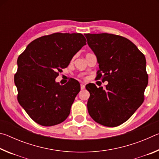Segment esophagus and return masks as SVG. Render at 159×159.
<instances>
[{
  "mask_svg": "<svg viewBox=\"0 0 159 159\" xmlns=\"http://www.w3.org/2000/svg\"><path fill=\"white\" fill-rule=\"evenodd\" d=\"M85 87V83H80V88H81V90H83V89H84Z\"/></svg>",
  "mask_w": 159,
  "mask_h": 159,
  "instance_id": "esophagus-1",
  "label": "esophagus"
}]
</instances>
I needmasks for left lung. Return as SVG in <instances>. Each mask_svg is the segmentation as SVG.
I'll use <instances>...</instances> for the list:
<instances>
[{
  "label": "left lung",
  "instance_id": "1",
  "mask_svg": "<svg viewBox=\"0 0 159 159\" xmlns=\"http://www.w3.org/2000/svg\"><path fill=\"white\" fill-rule=\"evenodd\" d=\"M99 64L98 79L106 88L86 85L90 93L87 107L91 118L107 127L128 120L144 101L148 84L146 59L130 40L110 34H85Z\"/></svg>",
  "mask_w": 159,
  "mask_h": 159
}]
</instances>
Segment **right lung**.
<instances>
[{
  "label": "right lung",
  "instance_id": "add662e5",
  "mask_svg": "<svg viewBox=\"0 0 159 159\" xmlns=\"http://www.w3.org/2000/svg\"><path fill=\"white\" fill-rule=\"evenodd\" d=\"M85 44L81 34L55 33L34 40L19 56L15 75L17 99L38 124L52 126L68 117L80 83L71 80L61 85L55 79Z\"/></svg>",
  "mask_w": 159,
  "mask_h": 159
}]
</instances>
